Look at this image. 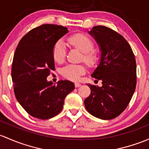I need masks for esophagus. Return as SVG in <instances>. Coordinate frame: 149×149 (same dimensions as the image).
Instances as JSON below:
<instances>
[{"instance_id":"1","label":"esophagus","mask_w":149,"mask_h":149,"mask_svg":"<svg viewBox=\"0 0 149 149\" xmlns=\"http://www.w3.org/2000/svg\"><path fill=\"white\" fill-rule=\"evenodd\" d=\"M81 86V84H80V83H78V82H76L75 83V87L76 88H79Z\"/></svg>"}]
</instances>
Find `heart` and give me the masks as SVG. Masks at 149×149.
Listing matches in <instances>:
<instances>
[{
  "mask_svg": "<svg viewBox=\"0 0 149 149\" xmlns=\"http://www.w3.org/2000/svg\"><path fill=\"white\" fill-rule=\"evenodd\" d=\"M68 43L76 47L83 53V60L87 65H93L96 63L98 56L93 51L94 43L93 40L85 34L78 33L68 38ZM53 58L57 63H62L65 58L66 48L62 40H59L55 43L53 48ZM86 72V67L84 65L68 64L62 68L61 73L64 77L71 81H78L81 75Z\"/></svg>",
  "mask_w": 149,
  "mask_h": 149,
  "instance_id": "b5f03b06",
  "label": "heart"
}]
</instances>
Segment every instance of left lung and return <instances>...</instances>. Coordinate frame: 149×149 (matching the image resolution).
<instances>
[{
    "mask_svg": "<svg viewBox=\"0 0 149 149\" xmlns=\"http://www.w3.org/2000/svg\"><path fill=\"white\" fill-rule=\"evenodd\" d=\"M101 51V61L91 74L103 86L87 84L91 94L84 101L89 113L103 120L118 116L126 109L136 86L135 56L127 40L113 30L94 26L88 32Z\"/></svg>",
    "mask_w": 149,
    "mask_h": 149,
    "instance_id": "obj_1",
    "label": "left lung"
}]
</instances>
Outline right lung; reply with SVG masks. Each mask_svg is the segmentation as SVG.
Returning <instances> with one entry per match:
<instances>
[{"label":"right lung","instance_id":"obj_1","mask_svg":"<svg viewBox=\"0 0 149 149\" xmlns=\"http://www.w3.org/2000/svg\"><path fill=\"white\" fill-rule=\"evenodd\" d=\"M68 32L61 26L41 25L22 38L15 49L11 70L15 98L28 113L39 119L58 114L66 95L75 88L68 80L55 85L46 79L55 70L53 48Z\"/></svg>","mask_w":149,"mask_h":149}]
</instances>
